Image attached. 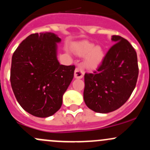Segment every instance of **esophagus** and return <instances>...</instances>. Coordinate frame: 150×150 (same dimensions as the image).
Wrapping results in <instances>:
<instances>
[{
  "label": "esophagus",
  "mask_w": 150,
  "mask_h": 150,
  "mask_svg": "<svg viewBox=\"0 0 150 150\" xmlns=\"http://www.w3.org/2000/svg\"><path fill=\"white\" fill-rule=\"evenodd\" d=\"M74 75H75V78H77V79H81V78H82L83 77L84 71L81 68L77 67L75 70Z\"/></svg>",
  "instance_id": "esophagus-1"
}]
</instances>
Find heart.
<instances>
[{"mask_svg": "<svg viewBox=\"0 0 150 150\" xmlns=\"http://www.w3.org/2000/svg\"><path fill=\"white\" fill-rule=\"evenodd\" d=\"M72 50L78 55L85 57V65L88 68H95L100 65L104 58V52L101 47L87 40L78 42L72 46Z\"/></svg>", "mask_w": 150, "mask_h": 150, "instance_id": "obj_1", "label": "heart"}]
</instances>
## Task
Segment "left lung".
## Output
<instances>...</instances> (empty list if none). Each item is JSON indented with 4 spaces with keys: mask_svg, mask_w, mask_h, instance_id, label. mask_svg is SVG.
I'll list each match as a JSON object with an SVG mask.
<instances>
[{
    "mask_svg": "<svg viewBox=\"0 0 150 150\" xmlns=\"http://www.w3.org/2000/svg\"><path fill=\"white\" fill-rule=\"evenodd\" d=\"M115 44L102 64L84 75V102L96 112L108 113L120 108L131 96L139 75L137 55L131 43L120 35H112Z\"/></svg>",
    "mask_w": 150,
    "mask_h": 150,
    "instance_id": "1",
    "label": "left lung"
}]
</instances>
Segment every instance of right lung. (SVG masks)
Listing matches in <instances>:
<instances>
[{"label":"right lung","instance_id":"add662e5","mask_svg":"<svg viewBox=\"0 0 150 150\" xmlns=\"http://www.w3.org/2000/svg\"><path fill=\"white\" fill-rule=\"evenodd\" d=\"M54 33H34L19 44L12 56L10 81L21 107L30 114L46 117L57 112L74 76L75 65L60 64Z\"/></svg>","mask_w":150,"mask_h":150}]
</instances>
